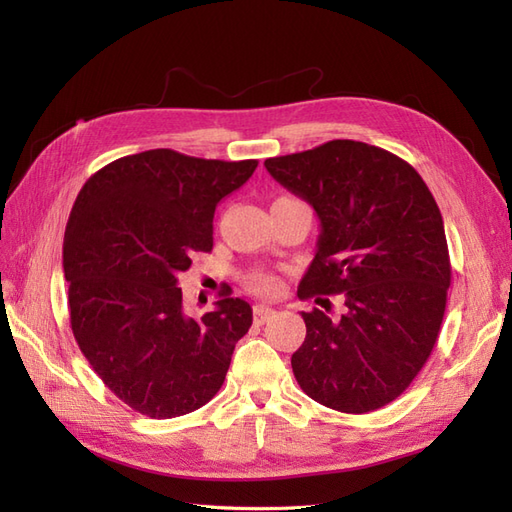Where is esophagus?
Here are the masks:
<instances>
[{"label":"esophagus","mask_w":512,"mask_h":512,"mask_svg":"<svg viewBox=\"0 0 512 512\" xmlns=\"http://www.w3.org/2000/svg\"><path fill=\"white\" fill-rule=\"evenodd\" d=\"M273 316H275V312H273L271 307H267V305H254V322L256 324H265Z\"/></svg>","instance_id":"34e87169"}]
</instances>
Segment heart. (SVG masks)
Instances as JSON below:
<instances>
[{"mask_svg": "<svg viewBox=\"0 0 512 512\" xmlns=\"http://www.w3.org/2000/svg\"><path fill=\"white\" fill-rule=\"evenodd\" d=\"M247 288H250L252 292H258V294H267L269 297V294L280 292L282 280H280V275L273 271L258 269V271L247 275Z\"/></svg>", "mask_w": 512, "mask_h": 512, "instance_id": "b5f03b06", "label": "heart"}]
</instances>
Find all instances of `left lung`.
Listing matches in <instances>:
<instances>
[{
  "label": "left lung",
  "mask_w": 512,
  "mask_h": 512,
  "mask_svg": "<svg viewBox=\"0 0 512 512\" xmlns=\"http://www.w3.org/2000/svg\"><path fill=\"white\" fill-rule=\"evenodd\" d=\"M265 166L320 220L299 297L322 307V294L346 299L339 318L301 312L307 335L290 359L294 378L337 412L391 404L427 363L446 309L451 258L436 200L406 160L359 141H329Z\"/></svg>",
  "instance_id": "1"
}]
</instances>
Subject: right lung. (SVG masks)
Segmentation results:
<instances>
[{"label":"right lung","mask_w":512,"mask_h":512,"mask_svg":"<svg viewBox=\"0 0 512 512\" xmlns=\"http://www.w3.org/2000/svg\"><path fill=\"white\" fill-rule=\"evenodd\" d=\"M258 162L149 149L91 175L64 235V273L76 344L123 404L151 418L205 406L222 389L252 307L222 288L213 312H183L179 275L213 247L220 200Z\"/></svg>","instance_id":"right-lung-1"}]
</instances>
